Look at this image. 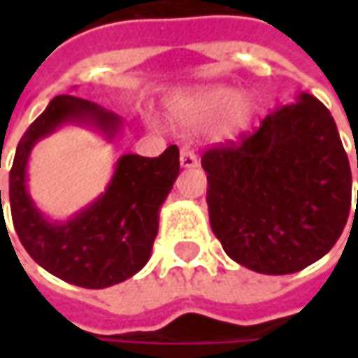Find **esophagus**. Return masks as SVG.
Segmentation results:
<instances>
[{
	"label": "esophagus",
	"instance_id": "34e87169",
	"mask_svg": "<svg viewBox=\"0 0 358 358\" xmlns=\"http://www.w3.org/2000/svg\"><path fill=\"white\" fill-rule=\"evenodd\" d=\"M180 163L182 166H186V169H192V166H197V153H195L194 148H189V145H184V148L180 149Z\"/></svg>",
	"mask_w": 358,
	"mask_h": 358
}]
</instances>
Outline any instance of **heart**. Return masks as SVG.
Segmentation results:
<instances>
[{
	"label": "heart",
	"mask_w": 358,
	"mask_h": 358,
	"mask_svg": "<svg viewBox=\"0 0 358 358\" xmlns=\"http://www.w3.org/2000/svg\"><path fill=\"white\" fill-rule=\"evenodd\" d=\"M255 113V103L249 94H238L228 86H210L180 97L172 105V115L184 124L201 126L218 120L222 136L232 138L245 130Z\"/></svg>",
	"instance_id": "heart-1"
}]
</instances>
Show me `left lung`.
I'll use <instances>...</instances> for the list:
<instances>
[{"label": "left lung", "mask_w": 358, "mask_h": 358, "mask_svg": "<svg viewBox=\"0 0 358 358\" xmlns=\"http://www.w3.org/2000/svg\"><path fill=\"white\" fill-rule=\"evenodd\" d=\"M201 166L213 232L228 257L255 272L303 270L345 228L351 166L330 110L313 95L210 145Z\"/></svg>", "instance_id": "left-lung-1"}]
</instances>
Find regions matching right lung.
<instances>
[{"mask_svg":"<svg viewBox=\"0 0 358 358\" xmlns=\"http://www.w3.org/2000/svg\"><path fill=\"white\" fill-rule=\"evenodd\" d=\"M65 120H92L107 132H115L118 124L117 115L94 101L66 94L53 97L17 145L9 172L13 226L28 255L53 276L101 289L124 282L149 261L159 207L180 172V151L171 145L159 157L124 155L103 197L71 222L50 224L27 194V161L36 141Z\"/></svg>","mask_w":358,"mask_h":358,"instance_id":"1","label":"right lung"}]
</instances>
